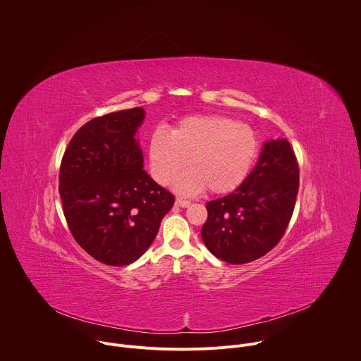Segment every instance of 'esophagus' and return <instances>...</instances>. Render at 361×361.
Wrapping results in <instances>:
<instances>
[{"label": "esophagus", "mask_w": 361, "mask_h": 361, "mask_svg": "<svg viewBox=\"0 0 361 361\" xmlns=\"http://www.w3.org/2000/svg\"><path fill=\"white\" fill-rule=\"evenodd\" d=\"M175 206H178V207H189L190 206V202L189 200H183V199H180V197H178L176 200H175Z\"/></svg>", "instance_id": "34e87169"}]
</instances>
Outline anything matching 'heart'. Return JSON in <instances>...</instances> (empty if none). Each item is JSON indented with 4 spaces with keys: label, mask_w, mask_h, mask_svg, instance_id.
Here are the masks:
<instances>
[{
    "label": "heart",
    "mask_w": 361,
    "mask_h": 361,
    "mask_svg": "<svg viewBox=\"0 0 361 361\" xmlns=\"http://www.w3.org/2000/svg\"><path fill=\"white\" fill-rule=\"evenodd\" d=\"M259 151L255 130L226 116H190L171 133L157 128L148 142L152 178L168 185L186 164L175 189L195 195L204 188L223 195L235 190L246 179Z\"/></svg>",
    "instance_id": "b5f03b06"
}]
</instances>
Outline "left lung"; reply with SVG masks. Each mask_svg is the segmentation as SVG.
Instances as JSON below:
<instances>
[{
    "label": "left lung",
    "instance_id": "8db88e82",
    "mask_svg": "<svg viewBox=\"0 0 361 361\" xmlns=\"http://www.w3.org/2000/svg\"><path fill=\"white\" fill-rule=\"evenodd\" d=\"M295 154L286 138L264 142L259 161L240 188L206 204L202 227L207 249L219 259L242 264L271 250L291 220L300 186Z\"/></svg>",
    "mask_w": 361,
    "mask_h": 361
}]
</instances>
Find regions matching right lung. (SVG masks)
I'll return each mask as SVG.
<instances>
[{
  "label": "right lung",
  "mask_w": 361,
  "mask_h": 361,
  "mask_svg": "<svg viewBox=\"0 0 361 361\" xmlns=\"http://www.w3.org/2000/svg\"><path fill=\"white\" fill-rule=\"evenodd\" d=\"M142 108L85 123L60 165L59 192L77 243L109 266L135 262L155 240L175 197L142 169L135 140Z\"/></svg>",
  "instance_id": "add662e5"
}]
</instances>
